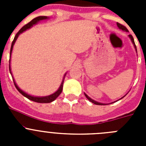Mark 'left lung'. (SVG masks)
Returning <instances> with one entry per match:
<instances>
[{
	"mask_svg": "<svg viewBox=\"0 0 146 146\" xmlns=\"http://www.w3.org/2000/svg\"><path fill=\"white\" fill-rule=\"evenodd\" d=\"M117 25H118V28H120V29H121L122 30V31H126V32H128L129 31H128V29H127V28H126V27L124 26V25H121V24H120V23H117ZM129 37L130 38H131V42H132V43H133V44H134V46H135V50H136V51H137V47H136V45H135V41H134V38H133V36H131V35H129ZM85 96H86V98H87L88 99L89 101L90 102H91L92 103H94V104H97V105H105V104H102V103H100V102H96L95 101V100H94V99H91V98L89 97L88 96L87 94H85ZM123 98V97H122ZM122 98H121V99H122ZM120 99H118V100H120Z\"/></svg>",
	"mask_w": 146,
	"mask_h": 146,
	"instance_id": "8db88e82",
	"label": "left lung"
}]
</instances>
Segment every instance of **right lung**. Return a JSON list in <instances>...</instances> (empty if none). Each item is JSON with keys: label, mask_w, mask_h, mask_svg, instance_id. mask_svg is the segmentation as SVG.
I'll return each mask as SVG.
<instances>
[{"label": "right lung", "mask_w": 146, "mask_h": 146, "mask_svg": "<svg viewBox=\"0 0 146 146\" xmlns=\"http://www.w3.org/2000/svg\"><path fill=\"white\" fill-rule=\"evenodd\" d=\"M49 17H47L46 16H39V17H37L34 18L33 20H32L30 22V23H28V24H26L25 25H24V26L23 27V28H21V29L18 31V33H17L16 36H15V38H14V40H13L12 43H11V50H10V58H11V52H12V49H13V46H14V44H15V42H16V40L17 39L18 36H19V35L20 34V33H22L23 32H24L25 31H26L27 29H29L30 28H31L32 26H33V25H36L38 22L41 21V20H47V19H48ZM9 72L10 73H11V77H13L12 76V74H11V67H10V60H9ZM66 76V74L65 75H64V78H63V80H62V82L61 84H60V87H59V88L58 89V91H56V92H55L54 94H51V95H49V96H41V97H39V96H31V95H29V94H26L25 92H24L23 91H22L21 89L20 88L18 87L17 85L16 84V82H15V80H14V77H12L13 78V81H14V83H15V87H16V88L17 89L18 91L20 93V94H22V95H23V96H25V97L28 98V99H30V100H31V101H33L35 102H38V103H50V102H53L54 100H55L56 98L58 97V96L60 95V94H61L62 92V90H63V84H64V77H65Z\"/></svg>", "instance_id": "1"}]
</instances>
